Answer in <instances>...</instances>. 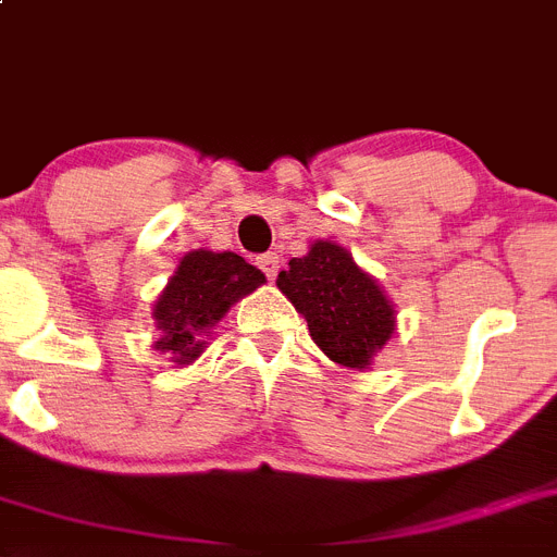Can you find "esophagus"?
Returning <instances> with one entry per match:
<instances>
[{
  "label": "esophagus",
  "instance_id": "obj_1",
  "mask_svg": "<svg viewBox=\"0 0 557 557\" xmlns=\"http://www.w3.org/2000/svg\"><path fill=\"white\" fill-rule=\"evenodd\" d=\"M258 265H260V272H263L265 277L274 280V277H277V272H280V258L274 255V251H269V255H260Z\"/></svg>",
  "mask_w": 557,
  "mask_h": 557
}]
</instances>
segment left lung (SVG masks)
<instances>
[{
	"mask_svg": "<svg viewBox=\"0 0 557 557\" xmlns=\"http://www.w3.org/2000/svg\"><path fill=\"white\" fill-rule=\"evenodd\" d=\"M277 288L308 319L322 352L342 367L364 370L395 331V311L379 283L327 240H317L306 258H294L280 272Z\"/></svg>",
	"mask_w": 557,
	"mask_h": 557,
	"instance_id": "1",
	"label": "left lung"
}]
</instances>
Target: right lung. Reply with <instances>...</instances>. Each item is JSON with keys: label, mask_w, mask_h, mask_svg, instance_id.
<instances>
[{"label": "right lung", "mask_w": 557, "mask_h": 557, "mask_svg": "<svg viewBox=\"0 0 557 557\" xmlns=\"http://www.w3.org/2000/svg\"><path fill=\"white\" fill-rule=\"evenodd\" d=\"M265 283L263 272L246 263L235 251L198 249L182 258L176 274L153 308L162 331L157 350L171 352L176 364L198 359L205 342L198 336L210 331L235 299Z\"/></svg>", "instance_id": "obj_1"}]
</instances>
